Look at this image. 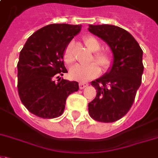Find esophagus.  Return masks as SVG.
Listing matches in <instances>:
<instances>
[{
  "label": "esophagus",
  "mask_w": 158,
  "mask_h": 158,
  "mask_svg": "<svg viewBox=\"0 0 158 158\" xmlns=\"http://www.w3.org/2000/svg\"><path fill=\"white\" fill-rule=\"evenodd\" d=\"M87 86H88V83H86V82H81V83H79V87H80V89H84Z\"/></svg>",
  "instance_id": "esophagus-1"
}]
</instances>
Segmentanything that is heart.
<instances>
[{
  "mask_svg": "<svg viewBox=\"0 0 158 158\" xmlns=\"http://www.w3.org/2000/svg\"><path fill=\"white\" fill-rule=\"evenodd\" d=\"M84 42L86 47L91 52H94L90 61H95L96 63L92 62L87 66L77 65L74 66L70 72V76L73 80L77 81H86L97 77L101 72L100 67L97 65L98 64L103 71H106L111 67L112 62L111 53L106 50H100V41L95 36L91 35H86L84 37ZM63 60L65 63L68 66H72L74 63L75 56L73 51V41H70L65 47L63 52Z\"/></svg>",
  "mask_w": 158,
  "mask_h": 158,
  "instance_id": "b5f03b06",
  "label": "heart"
}]
</instances>
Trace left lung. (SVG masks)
<instances>
[{"instance_id": "8db88e82", "label": "left lung", "mask_w": 158, "mask_h": 158, "mask_svg": "<svg viewBox=\"0 0 158 158\" xmlns=\"http://www.w3.org/2000/svg\"><path fill=\"white\" fill-rule=\"evenodd\" d=\"M89 31L108 44L114 56L111 71L91 82L97 96L88 104L90 117L101 123H114L124 117L142 83V50L126 30L111 25H90Z\"/></svg>"}]
</instances>
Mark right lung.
Here are the masks:
<instances>
[{
	"label": "right lung",
	"instance_id": "right-lung-1",
	"mask_svg": "<svg viewBox=\"0 0 158 158\" xmlns=\"http://www.w3.org/2000/svg\"><path fill=\"white\" fill-rule=\"evenodd\" d=\"M81 25L51 24L36 31L21 49L17 87L21 102L32 114L52 119L63 113L67 97L79 89L77 81L54 79L67 72L63 62L66 45Z\"/></svg>",
	"mask_w": 158,
	"mask_h": 158
}]
</instances>
